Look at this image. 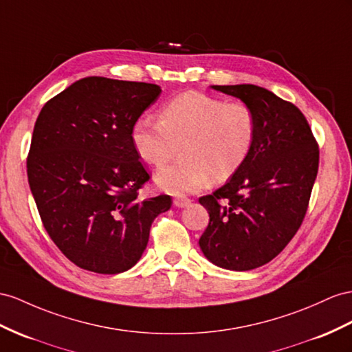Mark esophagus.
I'll return each mask as SVG.
<instances>
[{
    "mask_svg": "<svg viewBox=\"0 0 352 352\" xmlns=\"http://www.w3.org/2000/svg\"><path fill=\"white\" fill-rule=\"evenodd\" d=\"M190 199H188V197H186V196H177L175 199H174V205L175 206H178V208H186V206H188L190 205Z\"/></svg>",
    "mask_w": 352,
    "mask_h": 352,
    "instance_id": "esophagus-1",
    "label": "esophagus"
}]
</instances>
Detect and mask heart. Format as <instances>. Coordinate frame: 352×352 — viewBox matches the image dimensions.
I'll return each instance as SVG.
<instances>
[{"label":"heart","instance_id":"obj_1","mask_svg":"<svg viewBox=\"0 0 352 352\" xmlns=\"http://www.w3.org/2000/svg\"><path fill=\"white\" fill-rule=\"evenodd\" d=\"M256 135V116L248 105L186 92L162 107L159 120L141 117L135 122L131 137L137 155L155 168L165 166L182 147L183 159L156 175L159 187L182 195L235 175Z\"/></svg>","mask_w":352,"mask_h":352}]
</instances>
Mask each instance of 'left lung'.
Masks as SVG:
<instances>
[{"label":"left lung","mask_w":352,"mask_h":352,"mask_svg":"<svg viewBox=\"0 0 352 352\" xmlns=\"http://www.w3.org/2000/svg\"><path fill=\"white\" fill-rule=\"evenodd\" d=\"M211 87L239 98L253 110L257 135L238 173L199 199L210 214L199 247L214 265L251 270L275 258L299 230L317 178L320 150L294 104L254 85Z\"/></svg>","instance_id":"obj_1"}]
</instances>
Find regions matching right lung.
Masks as SVG:
<instances>
[{
  "instance_id": "add662e5",
  "label": "right lung",
  "mask_w": 352,
  "mask_h": 352,
  "mask_svg": "<svg viewBox=\"0 0 352 352\" xmlns=\"http://www.w3.org/2000/svg\"><path fill=\"white\" fill-rule=\"evenodd\" d=\"M162 92L157 85L86 77L44 104L26 169L44 229L78 267L120 274L141 258L151 223L173 205L141 199L150 175L132 128Z\"/></svg>"
}]
</instances>
